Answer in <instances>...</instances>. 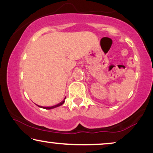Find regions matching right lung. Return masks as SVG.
<instances>
[{
    "mask_svg": "<svg viewBox=\"0 0 153 153\" xmlns=\"http://www.w3.org/2000/svg\"><path fill=\"white\" fill-rule=\"evenodd\" d=\"M64 102H65V101H62V102H60L59 103H58V104L54 105V106H50V107H42V108H45V109H50V108H56V107L59 106H61V105H62L63 103H64ZM39 106V107H40V106ZM41 107H42V106H41Z\"/></svg>",
    "mask_w": 153,
    "mask_h": 153,
    "instance_id": "obj_1",
    "label": "right lung"
}]
</instances>
